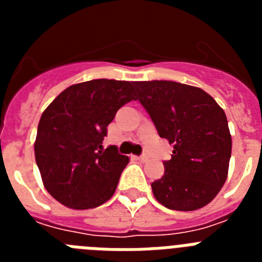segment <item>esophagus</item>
<instances>
[{
  "instance_id": "obj_1",
  "label": "esophagus",
  "mask_w": 262,
  "mask_h": 262,
  "mask_svg": "<svg viewBox=\"0 0 262 262\" xmlns=\"http://www.w3.org/2000/svg\"><path fill=\"white\" fill-rule=\"evenodd\" d=\"M138 160H139V161H142V163H145V161L148 160V156H147V155H142V156L138 157Z\"/></svg>"
}]
</instances>
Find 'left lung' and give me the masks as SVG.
Returning a JSON list of instances; mask_svg holds the SVG:
<instances>
[{"instance_id":"obj_1","label":"left lung","mask_w":262,"mask_h":262,"mask_svg":"<svg viewBox=\"0 0 262 262\" xmlns=\"http://www.w3.org/2000/svg\"><path fill=\"white\" fill-rule=\"evenodd\" d=\"M138 99L160 138L173 144L165 173L152 191L166 209L193 211L226 182L232 140L223 108L205 90L174 81H138Z\"/></svg>"}]
</instances>
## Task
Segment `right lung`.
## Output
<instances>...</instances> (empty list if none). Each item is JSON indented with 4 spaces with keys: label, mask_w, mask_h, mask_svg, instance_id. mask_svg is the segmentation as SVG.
<instances>
[{
    "label": "right lung",
    "mask_w": 262,
    "mask_h": 262,
    "mask_svg": "<svg viewBox=\"0 0 262 262\" xmlns=\"http://www.w3.org/2000/svg\"><path fill=\"white\" fill-rule=\"evenodd\" d=\"M134 82L86 81L62 90L41 114L36 165L48 193L76 210L98 207L115 193L128 164L115 145L102 147L117 111L135 99Z\"/></svg>",
    "instance_id": "1"
}]
</instances>
